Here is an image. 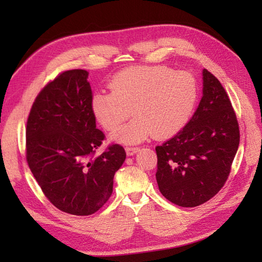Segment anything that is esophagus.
<instances>
[{
    "instance_id": "1",
    "label": "esophagus",
    "mask_w": 262,
    "mask_h": 262,
    "mask_svg": "<svg viewBox=\"0 0 262 262\" xmlns=\"http://www.w3.org/2000/svg\"><path fill=\"white\" fill-rule=\"evenodd\" d=\"M125 151L127 153V155H134L136 152L140 151V148L138 147H132V146H127L125 148Z\"/></svg>"
}]
</instances>
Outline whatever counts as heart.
I'll use <instances>...</instances> for the list:
<instances>
[{
	"mask_svg": "<svg viewBox=\"0 0 262 262\" xmlns=\"http://www.w3.org/2000/svg\"><path fill=\"white\" fill-rule=\"evenodd\" d=\"M110 92L92 97L91 108L104 129L114 130L130 115L128 124L114 132L121 143H138L154 135L168 138L186 125L197 99V83L188 72L166 66H132L110 81Z\"/></svg>",
	"mask_w": 262,
	"mask_h": 262,
	"instance_id": "obj_1",
	"label": "heart"
}]
</instances>
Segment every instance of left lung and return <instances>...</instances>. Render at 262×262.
<instances>
[{
  "mask_svg": "<svg viewBox=\"0 0 262 262\" xmlns=\"http://www.w3.org/2000/svg\"><path fill=\"white\" fill-rule=\"evenodd\" d=\"M203 80V97L191 119L155 147L160 191L181 207L202 205L223 188L240 143L236 115L225 89L206 69Z\"/></svg>",
  "mask_w": 262,
  "mask_h": 262,
  "instance_id": "8db88e82",
  "label": "left lung"
}]
</instances>
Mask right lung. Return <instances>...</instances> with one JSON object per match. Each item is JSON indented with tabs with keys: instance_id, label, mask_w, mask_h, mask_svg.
<instances>
[{
	"instance_id": "right-lung-1",
	"label": "right lung",
	"mask_w": 262,
	"mask_h": 262,
	"mask_svg": "<svg viewBox=\"0 0 262 262\" xmlns=\"http://www.w3.org/2000/svg\"><path fill=\"white\" fill-rule=\"evenodd\" d=\"M84 70L64 71L42 88L26 127V159L43 194L72 215L96 213L113 193L114 176L126 159L124 147L110 144L98 129L92 90Z\"/></svg>"
}]
</instances>
